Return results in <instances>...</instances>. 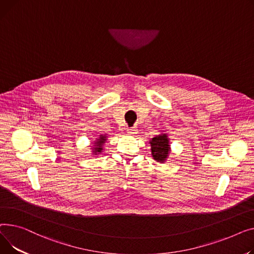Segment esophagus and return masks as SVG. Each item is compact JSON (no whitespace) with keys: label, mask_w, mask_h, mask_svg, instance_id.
<instances>
[{"label":"esophagus","mask_w":254,"mask_h":254,"mask_svg":"<svg viewBox=\"0 0 254 254\" xmlns=\"http://www.w3.org/2000/svg\"><path fill=\"white\" fill-rule=\"evenodd\" d=\"M127 133L130 134V135H134V134L137 133V128L136 127L129 128V129H127Z\"/></svg>","instance_id":"esophagus-1"}]
</instances>
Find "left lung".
I'll list each match as a JSON object with an SVG mask.
<instances>
[{"mask_svg": "<svg viewBox=\"0 0 254 254\" xmlns=\"http://www.w3.org/2000/svg\"><path fill=\"white\" fill-rule=\"evenodd\" d=\"M169 140L170 139L168 138L166 133H161L150 140L152 156L154 160L160 163H164L168 159L171 152Z\"/></svg>", "mask_w": 254, "mask_h": 254, "instance_id": "8db88e82", "label": "left lung"}]
</instances>
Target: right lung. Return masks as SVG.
Here are the masks:
<instances>
[{"label": "right lung", "mask_w": 254, "mask_h": 254, "mask_svg": "<svg viewBox=\"0 0 254 254\" xmlns=\"http://www.w3.org/2000/svg\"><path fill=\"white\" fill-rule=\"evenodd\" d=\"M107 139H108L107 134H104V135H103V134H100L99 137L96 138L94 140V142L92 143L93 144L92 148H91L92 155H94V156L99 155L103 151V144H104V142L107 141Z\"/></svg>", "instance_id": "obj_1"}]
</instances>
